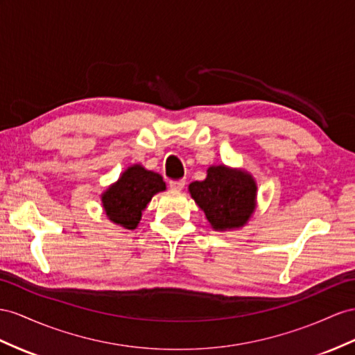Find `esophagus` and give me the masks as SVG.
Instances as JSON below:
<instances>
[{
    "mask_svg": "<svg viewBox=\"0 0 355 355\" xmlns=\"http://www.w3.org/2000/svg\"><path fill=\"white\" fill-rule=\"evenodd\" d=\"M184 186H186V181H183V180L171 181V183H169V187L174 190V192H181V190L184 189Z\"/></svg>",
    "mask_w": 355,
    "mask_h": 355,
    "instance_id": "34e87169",
    "label": "esophagus"
}]
</instances>
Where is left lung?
Returning a JSON list of instances; mask_svg holds the SVG:
<instances>
[{"label": "left lung", "mask_w": 355, "mask_h": 355, "mask_svg": "<svg viewBox=\"0 0 355 355\" xmlns=\"http://www.w3.org/2000/svg\"><path fill=\"white\" fill-rule=\"evenodd\" d=\"M189 193L219 232L246 226L258 205V184L250 172L223 163L208 168L205 180L190 183Z\"/></svg>", "instance_id": "1"}]
</instances>
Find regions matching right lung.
Here are the masks:
<instances>
[{"label":"right lung","instance_id":"add662e5","mask_svg":"<svg viewBox=\"0 0 355 355\" xmlns=\"http://www.w3.org/2000/svg\"><path fill=\"white\" fill-rule=\"evenodd\" d=\"M165 190V181L157 172L145 169L141 163H135L121 172L115 183L107 186L100 195V201L109 222L133 231L138 228L142 211L151 198Z\"/></svg>","mask_w":355,"mask_h":355}]
</instances>
